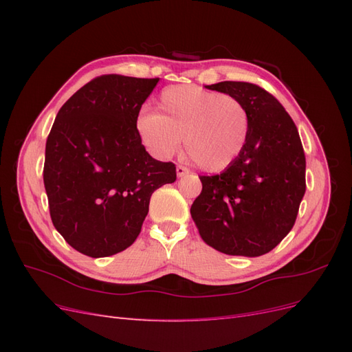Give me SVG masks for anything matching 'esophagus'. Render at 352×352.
<instances>
[{
	"label": "esophagus",
	"mask_w": 352,
	"mask_h": 352,
	"mask_svg": "<svg viewBox=\"0 0 352 352\" xmlns=\"http://www.w3.org/2000/svg\"><path fill=\"white\" fill-rule=\"evenodd\" d=\"M176 175H177V177H184V176L189 175V170L184 166H177L176 167Z\"/></svg>",
	"instance_id": "1"
}]
</instances>
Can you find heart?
Listing matches in <instances>:
<instances>
[{"instance_id": "heart-1", "label": "heart", "mask_w": 352, "mask_h": 352, "mask_svg": "<svg viewBox=\"0 0 352 352\" xmlns=\"http://www.w3.org/2000/svg\"><path fill=\"white\" fill-rule=\"evenodd\" d=\"M157 110L140 113L135 126L146 150L158 158L175 155L185 138L194 162L217 173L235 163L247 144L248 111L230 95L177 85L160 94Z\"/></svg>"}]
</instances>
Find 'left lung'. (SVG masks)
I'll use <instances>...</instances> for the list:
<instances>
[{"label": "left lung", "mask_w": 352, "mask_h": 352, "mask_svg": "<svg viewBox=\"0 0 352 352\" xmlns=\"http://www.w3.org/2000/svg\"><path fill=\"white\" fill-rule=\"evenodd\" d=\"M207 89L239 100L250 116L242 154L216 176H201L190 207L199 236L228 255L258 257L291 232L305 194V155L291 116L267 91L248 82Z\"/></svg>", "instance_id": "1"}]
</instances>
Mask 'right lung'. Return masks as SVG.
<instances>
[{
    "mask_svg": "<svg viewBox=\"0 0 352 352\" xmlns=\"http://www.w3.org/2000/svg\"><path fill=\"white\" fill-rule=\"evenodd\" d=\"M157 82L94 79L65 102L48 135L44 185L52 225L88 257L131 247L154 190L176 180L175 164L148 154L135 126Z\"/></svg>",
    "mask_w": 352,
    "mask_h": 352,
    "instance_id": "add662e5",
    "label": "right lung"
}]
</instances>
